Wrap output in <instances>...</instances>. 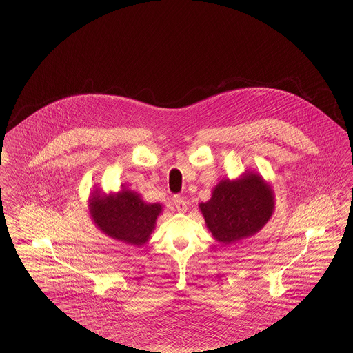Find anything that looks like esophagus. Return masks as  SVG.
<instances>
[{"label": "esophagus", "mask_w": 353, "mask_h": 353, "mask_svg": "<svg viewBox=\"0 0 353 353\" xmlns=\"http://www.w3.org/2000/svg\"><path fill=\"white\" fill-rule=\"evenodd\" d=\"M173 205L176 206V209L179 212H186V201L180 196H174L173 197Z\"/></svg>", "instance_id": "obj_1"}]
</instances>
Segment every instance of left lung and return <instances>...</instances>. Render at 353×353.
Returning <instances> with one entry per match:
<instances>
[{
  "label": "left lung",
  "instance_id": "obj_1",
  "mask_svg": "<svg viewBox=\"0 0 353 353\" xmlns=\"http://www.w3.org/2000/svg\"><path fill=\"white\" fill-rule=\"evenodd\" d=\"M200 209L213 236L233 243L262 229L272 214L274 197L270 186L250 173L238 181H221Z\"/></svg>",
  "mask_w": 353,
  "mask_h": 353
}]
</instances>
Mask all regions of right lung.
<instances>
[{
	"instance_id": "obj_1",
	"label": "right lung",
	"mask_w": 353,
	"mask_h": 353,
	"mask_svg": "<svg viewBox=\"0 0 353 353\" xmlns=\"http://www.w3.org/2000/svg\"><path fill=\"white\" fill-rule=\"evenodd\" d=\"M90 212L104 234L139 246L148 241L161 205L147 203L134 192L123 189L117 196H92Z\"/></svg>"
}]
</instances>
